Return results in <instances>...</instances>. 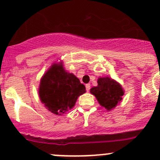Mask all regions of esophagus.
Listing matches in <instances>:
<instances>
[{
    "mask_svg": "<svg viewBox=\"0 0 160 160\" xmlns=\"http://www.w3.org/2000/svg\"><path fill=\"white\" fill-rule=\"evenodd\" d=\"M86 91L89 92V89H90V84L89 83L86 84Z\"/></svg>",
    "mask_w": 160,
    "mask_h": 160,
    "instance_id": "1",
    "label": "esophagus"
}]
</instances>
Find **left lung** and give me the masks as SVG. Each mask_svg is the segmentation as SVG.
<instances>
[{"instance_id":"8db88e82","label":"left lung","mask_w":160,"mask_h":160,"mask_svg":"<svg viewBox=\"0 0 160 160\" xmlns=\"http://www.w3.org/2000/svg\"><path fill=\"white\" fill-rule=\"evenodd\" d=\"M97 82L98 86L90 89L91 94L95 95L102 107L111 111L122 101L124 89L118 82L109 77L99 78Z\"/></svg>"}]
</instances>
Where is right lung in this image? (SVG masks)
Here are the masks:
<instances>
[{
	"label": "right lung",
	"mask_w": 160,
	"mask_h": 160,
	"mask_svg": "<svg viewBox=\"0 0 160 160\" xmlns=\"http://www.w3.org/2000/svg\"><path fill=\"white\" fill-rule=\"evenodd\" d=\"M86 87L80 80L64 68L63 62H55L46 71L40 81L38 93L48 111L56 115L72 109Z\"/></svg>",
	"instance_id": "add662e5"
}]
</instances>
